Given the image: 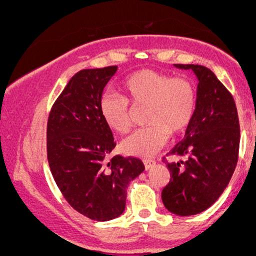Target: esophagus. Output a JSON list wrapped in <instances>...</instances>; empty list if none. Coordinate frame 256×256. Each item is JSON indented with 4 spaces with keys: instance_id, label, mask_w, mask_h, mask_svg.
I'll return each instance as SVG.
<instances>
[{
    "instance_id": "34e87169",
    "label": "esophagus",
    "mask_w": 256,
    "mask_h": 256,
    "mask_svg": "<svg viewBox=\"0 0 256 256\" xmlns=\"http://www.w3.org/2000/svg\"><path fill=\"white\" fill-rule=\"evenodd\" d=\"M143 162H144V166H146V170H149V168H152V166L155 165V160H152V158H146V160H143Z\"/></svg>"
}]
</instances>
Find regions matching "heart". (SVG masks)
Here are the masks:
<instances>
[{"mask_svg": "<svg viewBox=\"0 0 256 256\" xmlns=\"http://www.w3.org/2000/svg\"><path fill=\"white\" fill-rule=\"evenodd\" d=\"M122 95L107 94L100 100L101 116L112 130L126 134L131 128L132 106H146L144 128L122 140L126 154L152 156L166 143L189 126L196 110V88L190 79L173 77L155 70H138L122 84Z\"/></svg>", "mask_w": 256, "mask_h": 256, "instance_id": "b5f03b06", "label": "heart"}]
</instances>
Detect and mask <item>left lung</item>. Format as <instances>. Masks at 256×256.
Segmentation results:
<instances>
[{
	"label": "left lung",
	"instance_id": "left-lung-1",
	"mask_svg": "<svg viewBox=\"0 0 256 256\" xmlns=\"http://www.w3.org/2000/svg\"><path fill=\"white\" fill-rule=\"evenodd\" d=\"M198 79V102L185 136L170 154L184 158L167 162L171 179L161 198L177 216L198 214L220 198L238 161L240 122L236 104L222 82L201 64H174Z\"/></svg>",
	"mask_w": 256,
	"mask_h": 256
}]
</instances>
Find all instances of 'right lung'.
<instances>
[{"instance_id": "right-lung-1", "label": "right lung", "mask_w": 256, "mask_h": 256, "mask_svg": "<svg viewBox=\"0 0 256 256\" xmlns=\"http://www.w3.org/2000/svg\"><path fill=\"white\" fill-rule=\"evenodd\" d=\"M118 67L82 70L52 104L46 126V152L64 198L88 218L108 222L125 210L126 189L144 171L140 158L116 155V143L100 112L104 86Z\"/></svg>"}]
</instances>
